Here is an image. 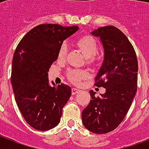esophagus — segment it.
Masks as SVG:
<instances>
[{"label": "esophagus", "instance_id": "esophagus-1", "mask_svg": "<svg viewBox=\"0 0 149 149\" xmlns=\"http://www.w3.org/2000/svg\"><path fill=\"white\" fill-rule=\"evenodd\" d=\"M79 91V89L76 88V87H73V88H72V95H74V94H77L78 92Z\"/></svg>", "mask_w": 149, "mask_h": 149}]
</instances>
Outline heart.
<instances>
[{
  "mask_svg": "<svg viewBox=\"0 0 149 149\" xmlns=\"http://www.w3.org/2000/svg\"><path fill=\"white\" fill-rule=\"evenodd\" d=\"M77 45L86 58L91 61L93 60V56H95L98 50V44L95 38L91 36H83L77 40ZM67 51L68 45L65 42H63L58 49V58L59 59L65 58L67 54ZM86 76L87 72L84 70H70L68 72L69 79L74 83H78Z\"/></svg>",
  "mask_w": 149,
  "mask_h": 149,
  "instance_id": "heart-1",
  "label": "heart"
}]
</instances>
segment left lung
Returning a JSON list of instances; mask_svg holds the SVG:
<instances>
[{
    "mask_svg": "<svg viewBox=\"0 0 149 149\" xmlns=\"http://www.w3.org/2000/svg\"><path fill=\"white\" fill-rule=\"evenodd\" d=\"M91 35L99 37L104 60L95 78L96 86L106 89L91 98L82 112V122L95 134H106L120 125L127 114L137 91L138 60L134 48L122 31L114 26L98 28Z\"/></svg>",
    "mask_w": 149,
    "mask_h": 149,
    "instance_id": "8db88e82",
    "label": "left lung"
}]
</instances>
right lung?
Instances as JSON below:
<instances>
[{
  "instance_id": "1",
  "label": "right lung",
  "mask_w": 149,
  "mask_h": 149,
  "mask_svg": "<svg viewBox=\"0 0 149 149\" xmlns=\"http://www.w3.org/2000/svg\"><path fill=\"white\" fill-rule=\"evenodd\" d=\"M78 26L39 24L30 30L17 45L12 60L11 85L15 101L24 120L38 131L58 125L63 108L71 96V87L49 85V70L58 58L63 41L78 31Z\"/></svg>"
}]
</instances>
